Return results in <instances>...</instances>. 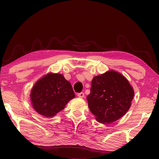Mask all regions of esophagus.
I'll return each mask as SVG.
<instances>
[{"label":"esophagus","instance_id":"esophagus-1","mask_svg":"<svg viewBox=\"0 0 159 159\" xmlns=\"http://www.w3.org/2000/svg\"><path fill=\"white\" fill-rule=\"evenodd\" d=\"M78 97H79V98H84V93H78Z\"/></svg>","mask_w":159,"mask_h":159}]
</instances>
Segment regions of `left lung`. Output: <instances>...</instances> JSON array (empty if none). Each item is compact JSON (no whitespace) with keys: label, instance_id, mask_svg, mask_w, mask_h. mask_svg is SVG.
Wrapping results in <instances>:
<instances>
[{"label":"left lung","instance_id":"left-lung-1","mask_svg":"<svg viewBox=\"0 0 159 159\" xmlns=\"http://www.w3.org/2000/svg\"><path fill=\"white\" fill-rule=\"evenodd\" d=\"M134 95L133 88L127 79L121 74L111 70L93 78L87 100L96 120L108 124L126 114Z\"/></svg>","mask_w":159,"mask_h":159}]
</instances>
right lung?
Here are the masks:
<instances>
[{
    "mask_svg": "<svg viewBox=\"0 0 159 159\" xmlns=\"http://www.w3.org/2000/svg\"><path fill=\"white\" fill-rule=\"evenodd\" d=\"M31 104L45 117H53L75 98L72 86L62 74L48 73L38 80L31 90Z\"/></svg>",
    "mask_w": 159,
    "mask_h": 159,
    "instance_id": "obj_1",
    "label": "right lung"
}]
</instances>
